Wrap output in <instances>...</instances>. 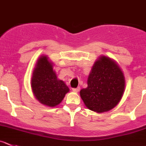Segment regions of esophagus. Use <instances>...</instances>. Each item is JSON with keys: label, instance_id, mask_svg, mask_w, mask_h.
<instances>
[{"label": "esophagus", "instance_id": "34e87169", "mask_svg": "<svg viewBox=\"0 0 146 146\" xmlns=\"http://www.w3.org/2000/svg\"><path fill=\"white\" fill-rule=\"evenodd\" d=\"M72 90H73V91L75 92V93H78V92L80 90V87H78L76 88H73Z\"/></svg>", "mask_w": 146, "mask_h": 146}]
</instances>
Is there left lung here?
Returning a JSON list of instances; mask_svg holds the SVG:
<instances>
[{
  "label": "left lung",
  "mask_w": 146,
  "mask_h": 146,
  "mask_svg": "<svg viewBox=\"0 0 146 146\" xmlns=\"http://www.w3.org/2000/svg\"><path fill=\"white\" fill-rule=\"evenodd\" d=\"M88 87L80 95L86 107L97 113L108 111L118 105L125 90V77L114 60L106 56L99 58L93 66Z\"/></svg>",
  "instance_id": "obj_1"
}]
</instances>
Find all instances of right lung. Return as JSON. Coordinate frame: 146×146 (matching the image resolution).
I'll list each match as a JSON object with an SVG mask.
<instances>
[{
  "label": "right lung",
  "mask_w": 146,
  "mask_h": 146,
  "mask_svg": "<svg viewBox=\"0 0 146 146\" xmlns=\"http://www.w3.org/2000/svg\"><path fill=\"white\" fill-rule=\"evenodd\" d=\"M31 88L35 98L50 107L60 104L69 92L66 83L58 79L53 63L48 60L47 56H42L37 60L33 72Z\"/></svg>",
  "instance_id": "1"
}]
</instances>
